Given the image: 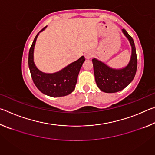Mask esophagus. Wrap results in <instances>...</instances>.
I'll use <instances>...</instances> for the list:
<instances>
[{
	"label": "esophagus",
	"mask_w": 155,
	"mask_h": 155,
	"mask_svg": "<svg viewBox=\"0 0 155 155\" xmlns=\"http://www.w3.org/2000/svg\"><path fill=\"white\" fill-rule=\"evenodd\" d=\"M93 56V54L91 52H87L85 53V57L86 59H90Z\"/></svg>",
	"instance_id": "obj_1"
}]
</instances>
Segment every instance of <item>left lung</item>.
I'll return each mask as SVG.
<instances>
[{
	"instance_id": "1",
	"label": "left lung",
	"mask_w": 155,
	"mask_h": 155,
	"mask_svg": "<svg viewBox=\"0 0 155 155\" xmlns=\"http://www.w3.org/2000/svg\"><path fill=\"white\" fill-rule=\"evenodd\" d=\"M122 31L129 41L131 46L130 59L127 65L115 69L96 58L92 59L97 86L105 93H115L124 90L133 80L137 71V59L134 41L125 29H122Z\"/></svg>"
}]
</instances>
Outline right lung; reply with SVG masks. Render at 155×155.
<instances>
[{
    "label": "right lung",
    "instance_id": "add662e5",
    "mask_svg": "<svg viewBox=\"0 0 155 155\" xmlns=\"http://www.w3.org/2000/svg\"><path fill=\"white\" fill-rule=\"evenodd\" d=\"M46 28L37 34L28 52V68L31 77L37 88L44 94L51 97L67 96L74 90L78 73L85 61V57H81L77 61L57 72L45 73L40 71L34 63V48L39 34Z\"/></svg>",
    "mask_w": 155,
    "mask_h": 155
}]
</instances>
